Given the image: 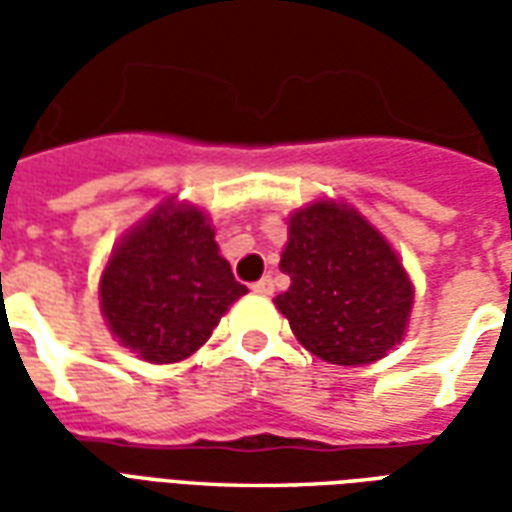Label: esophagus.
Listing matches in <instances>:
<instances>
[{"label": "esophagus", "instance_id": "obj_1", "mask_svg": "<svg viewBox=\"0 0 512 512\" xmlns=\"http://www.w3.org/2000/svg\"><path fill=\"white\" fill-rule=\"evenodd\" d=\"M252 290H255V293H260V296H271V293H274V279L271 277L257 279L255 285H252Z\"/></svg>", "mask_w": 512, "mask_h": 512}]
</instances>
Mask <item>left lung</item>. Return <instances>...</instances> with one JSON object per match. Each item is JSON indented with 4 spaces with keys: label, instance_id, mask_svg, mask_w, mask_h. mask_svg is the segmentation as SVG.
<instances>
[{
    "label": "left lung",
    "instance_id": "obj_1",
    "mask_svg": "<svg viewBox=\"0 0 512 512\" xmlns=\"http://www.w3.org/2000/svg\"><path fill=\"white\" fill-rule=\"evenodd\" d=\"M279 268L290 288L274 304L323 362L370 365L403 340L414 285L389 241L351 205L315 200L293 213Z\"/></svg>",
    "mask_w": 512,
    "mask_h": 512
}]
</instances>
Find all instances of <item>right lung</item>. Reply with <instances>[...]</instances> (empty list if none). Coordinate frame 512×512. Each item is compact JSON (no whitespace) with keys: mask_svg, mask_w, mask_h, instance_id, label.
<instances>
[{"mask_svg":"<svg viewBox=\"0 0 512 512\" xmlns=\"http://www.w3.org/2000/svg\"><path fill=\"white\" fill-rule=\"evenodd\" d=\"M246 293L219 255L208 216L167 200L112 249L98 299L117 343L153 365H172L208 343Z\"/></svg>","mask_w":512,"mask_h":512,"instance_id":"right-lung-1","label":"right lung"}]
</instances>
